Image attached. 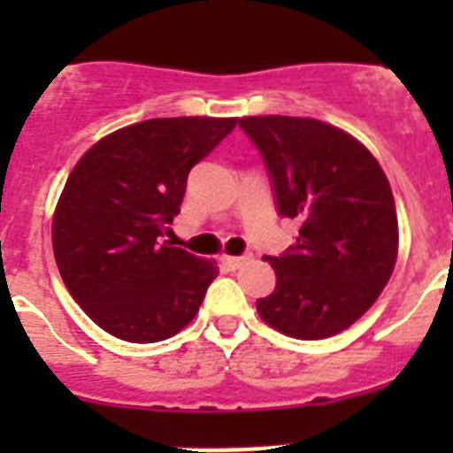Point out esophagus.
<instances>
[{"label":"esophagus","instance_id":"esophagus-1","mask_svg":"<svg viewBox=\"0 0 453 453\" xmlns=\"http://www.w3.org/2000/svg\"><path fill=\"white\" fill-rule=\"evenodd\" d=\"M222 261L226 263V265H229L231 270H238L240 265H245V263L250 261V256H224Z\"/></svg>","mask_w":453,"mask_h":453}]
</instances>
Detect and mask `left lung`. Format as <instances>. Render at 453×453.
I'll return each mask as SVG.
<instances>
[{"label":"left lung","instance_id":"left-lung-1","mask_svg":"<svg viewBox=\"0 0 453 453\" xmlns=\"http://www.w3.org/2000/svg\"><path fill=\"white\" fill-rule=\"evenodd\" d=\"M238 127L261 151L279 215L299 222L297 242L267 256L276 288L256 311L290 338H331L365 313L395 270L390 183L367 147L319 119L258 115Z\"/></svg>","mask_w":453,"mask_h":453}]
</instances>
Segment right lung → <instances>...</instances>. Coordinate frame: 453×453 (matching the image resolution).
<instances>
[{
    "label": "right lung",
    "instance_id": "right-lung-1",
    "mask_svg": "<svg viewBox=\"0 0 453 453\" xmlns=\"http://www.w3.org/2000/svg\"><path fill=\"white\" fill-rule=\"evenodd\" d=\"M235 118H156L102 138L56 203L51 245L74 302L106 334L158 342L186 326L218 276L215 261L172 247L188 174Z\"/></svg>",
    "mask_w": 453,
    "mask_h": 453
}]
</instances>
